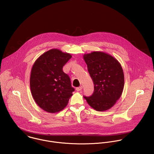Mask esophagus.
I'll return each instance as SVG.
<instances>
[{
    "instance_id": "1",
    "label": "esophagus",
    "mask_w": 154,
    "mask_h": 154,
    "mask_svg": "<svg viewBox=\"0 0 154 154\" xmlns=\"http://www.w3.org/2000/svg\"><path fill=\"white\" fill-rule=\"evenodd\" d=\"M82 89H83V87L82 86H80V87H78V88H76V91H82Z\"/></svg>"
}]
</instances>
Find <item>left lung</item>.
I'll return each mask as SVG.
<instances>
[{
  "mask_svg": "<svg viewBox=\"0 0 154 154\" xmlns=\"http://www.w3.org/2000/svg\"><path fill=\"white\" fill-rule=\"evenodd\" d=\"M83 58L94 84L92 95L84 98L95 110H108L123 92L124 75L122 65L113 57L103 52L85 54Z\"/></svg>",
  "mask_w": 154,
  "mask_h": 154,
  "instance_id": "obj_1",
  "label": "left lung"
}]
</instances>
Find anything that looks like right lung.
<instances>
[{
    "mask_svg": "<svg viewBox=\"0 0 154 154\" xmlns=\"http://www.w3.org/2000/svg\"><path fill=\"white\" fill-rule=\"evenodd\" d=\"M71 57L69 54L52 49L40 56L32 65L31 94L38 106L48 112L62 110L75 91L70 78L62 69Z\"/></svg>",
    "mask_w": 154,
    "mask_h": 154,
    "instance_id": "obj_1",
    "label": "right lung"
}]
</instances>
